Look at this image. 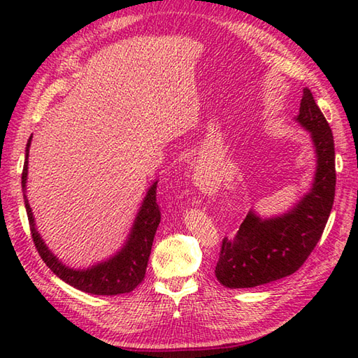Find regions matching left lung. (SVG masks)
Wrapping results in <instances>:
<instances>
[{"instance_id":"1","label":"left lung","mask_w":358,"mask_h":358,"mask_svg":"<svg viewBox=\"0 0 358 358\" xmlns=\"http://www.w3.org/2000/svg\"><path fill=\"white\" fill-rule=\"evenodd\" d=\"M294 120L314 144L313 185L283 214L263 217L250 209L237 235L223 240L215 277L226 287H255L291 275L306 262L328 223L336 195V150L331 127L308 87Z\"/></svg>"}]
</instances>
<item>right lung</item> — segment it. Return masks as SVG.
I'll list each match as a JSON object with an SVG mask.
<instances>
[{"instance_id":"1","label":"right lung","mask_w":358,"mask_h":358,"mask_svg":"<svg viewBox=\"0 0 358 358\" xmlns=\"http://www.w3.org/2000/svg\"><path fill=\"white\" fill-rule=\"evenodd\" d=\"M32 143V135L26 144L24 167L21 175V187L24 195V206L27 212L30 232L36 246L38 254L41 255L43 262L49 266V269L58 278L66 281L67 285L80 289L83 292L94 295H118L134 291L144 280L146 273L152 243L159 224V209L157 206V181H154L148 189L146 195L141 201V206L136 212V217L132 223L131 231L123 245L115 254L106 260L98 262L89 268H71L64 264L59 258L52 252L49 246L36 229L35 217L32 208L27 200V169H29V149Z\"/></svg>"}]
</instances>
